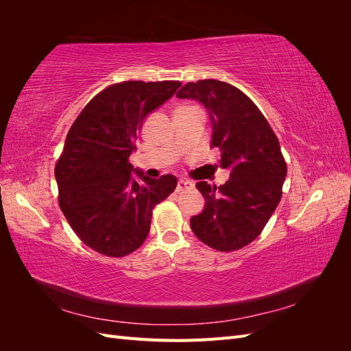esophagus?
Wrapping results in <instances>:
<instances>
[{
    "instance_id": "obj_1",
    "label": "esophagus",
    "mask_w": 351,
    "mask_h": 351,
    "mask_svg": "<svg viewBox=\"0 0 351 351\" xmlns=\"http://www.w3.org/2000/svg\"><path fill=\"white\" fill-rule=\"evenodd\" d=\"M193 184L190 182H186V180H180V182L177 183V187H176V192H183V190H189L192 189Z\"/></svg>"
}]
</instances>
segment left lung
Masks as SVG:
<instances>
[{
  "instance_id": "obj_1",
  "label": "left lung",
  "mask_w": 351,
  "mask_h": 351,
  "mask_svg": "<svg viewBox=\"0 0 351 351\" xmlns=\"http://www.w3.org/2000/svg\"><path fill=\"white\" fill-rule=\"evenodd\" d=\"M177 97L205 105L212 147H219V164L230 169L226 184H196L205 209L192 217L190 227L212 249L239 250L261 234L281 200L287 164L280 142L254 102L230 83L189 82Z\"/></svg>"
}]
</instances>
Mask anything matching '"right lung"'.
<instances>
[{
	"label": "right lung",
	"instance_id": "add662e5",
	"mask_svg": "<svg viewBox=\"0 0 351 351\" xmlns=\"http://www.w3.org/2000/svg\"><path fill=\"white\" fill-rule=\"evenodd\" d=\"M177 80H125L101 90L67 133L56 164L58 204L77 237L104 256L121 258L139 249L151 228L152 210L174 192L171 174L132 177L145 117L173 97Z\"/></svg>",
	"mask_w": 351,
	"mask_h": 351
}]
</instances>
